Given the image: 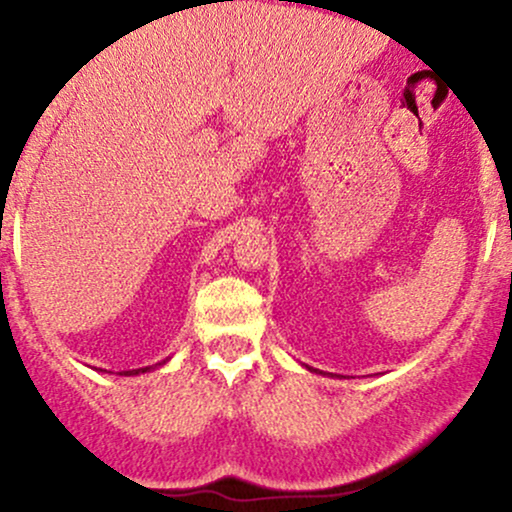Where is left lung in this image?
I'll return each instance as SVG.
<instances>
[{
	"label": "left lung",
	"mask_w": 512,
	"mask_h": 512,
	"mask_svg": "<svg viewBox=\"0 0 512 512\" xmlns=\"http://www.w3.org/2000/svg\"><path fill=\"white\" fill-rule=\"evenodd\" d=\"M308 370H313V368H308Z\"/></svg>",
	"instance_id": "left-lung-1"
}]
</instances>
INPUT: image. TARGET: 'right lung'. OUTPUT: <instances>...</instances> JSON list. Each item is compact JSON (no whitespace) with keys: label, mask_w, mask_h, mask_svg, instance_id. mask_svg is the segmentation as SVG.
Returning <instances> with one entry per match:
<instances>
[{"label":"right lung","mask_w":512,"mask_h":512,"mask_svg":"<svg viewBox=\"0 0 512 512\" xmlns=\"http://www.w3.org/2000/svg\"><path fill=\"white\" fill-rule=\"evenodd\" d=\"M166 363V361H163ZM149 370H154V366H146V368H137V370H125V373L120 375H139V373H149Z\"/></svg>","instance_id":"obj_1"}]
</instances>
